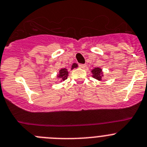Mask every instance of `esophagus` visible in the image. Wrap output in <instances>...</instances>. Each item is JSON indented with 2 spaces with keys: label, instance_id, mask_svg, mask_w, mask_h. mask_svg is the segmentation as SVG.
<instances>
[{
  "label": "esophagus",
  "instance_id": "1",
  "mask_svg": "<svg viewBox=\"0 0 147 147\" xmlns=\"http://www.w3.org/2000/svg\"><path fill=\"white\" fill-rule=\"evenodd\" d=\"M78 66H79V67H80V68H85L86 65L85 64H79Z\"/></svg>",
  "mask_w": 147,
  "mask_h": 147
}]
</instances>
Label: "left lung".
I'll return each mask as SVG.
<instances>
[{
	"mask_svg": "<svg viewBox=\"0 0 147 147\" xmlns=\"http://www.w3.org/2000/svg\"><path fill=\"white\" fill-rule=\"evenodd\" d=\"M93 72V77H94L95 79L98 80H101V76H102V72H101V69L100 68H95L92 70Z\"/></svg>",
	"mask_w": 147,
	"mask_h": 147,
	"instance_id": "8db88e82",
	"label": "left lung"
}]
</instances>
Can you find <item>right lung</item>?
<instances>
[{
  "label": "right lung",
  "instance_id": "add662e5",
  "mask_svg": "<svg viewBox=\"0 0 147 147\" xmlns=\"http://www.w3.org/2000/svg\"><path fill=\"white\" fill-rule=\"evenodd\" d=\"M78 67V64H73L72 66V69L75 68V67ZM67 75H68V71L67 70V69H62L59 71V75L58 77L61 78L62 79V80H66L67 78Z\"/></svg>",
  "mask_w": 147,
  "mask_h": 147
}]
</instances>
